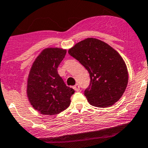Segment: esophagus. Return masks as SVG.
I'll return each mask as SVG.
<instances>
[{
    "label": "esophagus",
    "mask_w": 148,
    "mask_h": 148,
    "mask_svg": "<svg viewBox=\"0 0 148 148\" xmlns=\"http://www.w3.org/2000/svg\"><path fill=\"white\" fill-rule=\"evenodd\" d=\"M73 88L75 90V91H79L80 88H81V87H80V85L78 84H75L74 86H73Z\"/></svg>",
    "instance_id": "1"
}]
</instances>
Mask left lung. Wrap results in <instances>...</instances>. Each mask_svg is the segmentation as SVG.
Here are the masks:
<instances>
[{"label":"left lung","mask_w":148,"mask_h":148,"mask_svg":"<svg viewBox=\"0 0 148 148\" xmlns=\"http://www.w3.org/2000/svg\"><path fill=\"white\" fill-rule=\"evenodd\" d=\"M89 73L90 83L84 95L90 105L110 107L118 102L126 90L128 72L124 61L115 49L96 38H87L69 49Z\"/></svg>","instance_id":"8db88e82"}]
</instances>
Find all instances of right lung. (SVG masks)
Masks as SVG:
<instances>
[{"instance_id":"1","label":"right lung","mask_w":148,"mask_h":148,"mask_svg":"<svg viewBox=\"0 0 148 148\" xmlns=\"http://www.w3.org/2000/svg\"><path fill=\"white\" fill-rule=\"evenodd\" d=\"M66 52L57 48L44 49L31 67L27 89L28 99L33 108L43 115H56L64 110L75 93L57 71Z\"/></svg>"}]
</instances>
